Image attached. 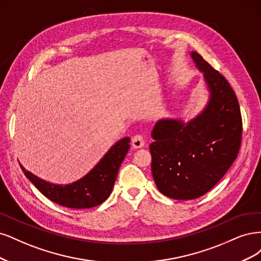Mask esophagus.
Returning <instances> with one entry per match:
<instances>
[{"instance_id": "esophagus-1", "label": "esophagus", "mask_w": 261, "mask_h": 261, "mask_svg": "<svg viewBox=\"0 0 261 261\" xmlns=\"http://www.w3.org/2000/svg\"><path fill=\"white\" fill-rule=\"evenodd\" d=\"M144 144H145L144 138L140 136V134H138V136H134L132 138V147L133 148H141L144 146Z\"/></svg>"}]
</instances>
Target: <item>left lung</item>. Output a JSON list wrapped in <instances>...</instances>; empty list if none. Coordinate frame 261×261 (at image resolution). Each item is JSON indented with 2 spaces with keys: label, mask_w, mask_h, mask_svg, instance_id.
Wrapping results in <instances>:
<instances>
[{
  "label": "left lung",
  "mask_w": 261,
  "mask_h": 261,
  "mask_svg": "<svg viewBox=\"0 0 261 261\" xmlns=\"http://www.w3.org/2000/svg\"><path fill=\"white\" fill-rule=\"evenodd\" d=\"M191 57L204 73L208 103L187 123L157 121L149 145L157 189L181 200L203 196L221 180L238 157L243 129L239 100L229 82L197 52Z\"/></svg>",
  "instance_id": "left-lung-1"
}]
</instances>
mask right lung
<instances>
[{"mask_svg": "<svg viewBox=\"0 0 261 261\" xmlns=\"http://www.w3.org/2000/svg\"><path fill=\"white\" fill-rule=\"evenodd\" d=\"M129 143V138L115 143L88 174L66 186L42 180L19 165L24 175L49 200L68 208H91L100 205L111 195L119 167L130 148Z\"/></svg>", "mask_w": 261, "mask_h": 261, "instance_id": "add662e5", "label": "right lung"}]
</instances>
